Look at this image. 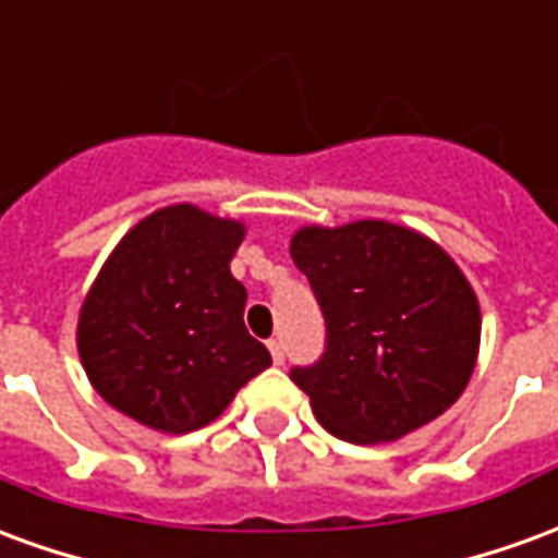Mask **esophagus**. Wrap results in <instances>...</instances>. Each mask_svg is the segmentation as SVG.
Returning <instances> with one entry per match:
<instances>
[{
	"label": "esophagus",
	"instance_id": "1",
	"mask_svg": "<svg viewBox=\"0 0 558 558\" xmlns=\"http://www.w3.org/2000/svg\"><path fill=\"white\" fill-rule=\"evenodd\" d=\"M268 352H271V359H275V364H283V343H280L278 338L268 340Z\"/></svg>",
	"mask_w": 558,
	"mask_h": 558
}]
</instances>
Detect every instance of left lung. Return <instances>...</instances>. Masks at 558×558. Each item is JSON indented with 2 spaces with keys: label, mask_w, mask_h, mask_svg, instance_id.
<instances>
[{
  "label": "left lung",
  "mask_w": 558,
  "mask_h": 558,
  "mask_svg": "<svg viewBox=\"0 0 558 558\" xmlns=\"http://www.w3.org/2000/svg\"><path fill=\"white\" fill-rule=\"evenodd\" d=\"M292 263L326 316V352L292 367L328 433L391 442L439 418L475 371L478 299L442 247L388 220L302 227Z\"/></svg>",
  "instance_id": "8db88e82"
}]
</instances>
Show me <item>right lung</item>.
Instances as JSON below:
<instances>
[{
    "label": "right lung",
    "mask_w": 558,
    "mask_h": 558,
    "mask_svg": "<svg viewBox=\"0 0 558 558\" xmlns=\"http://www.w3.org/2000/svg\"><path fill=\"white\" fill-rule=\"evenodd\" d=\"M242 239L239 220L179 203L116 244L77 323L80 362L113 410L160 433L199 430L271 364L230 271Z\"/></svg>",
    "instance_id": "obj_1"
}]
</instances>
